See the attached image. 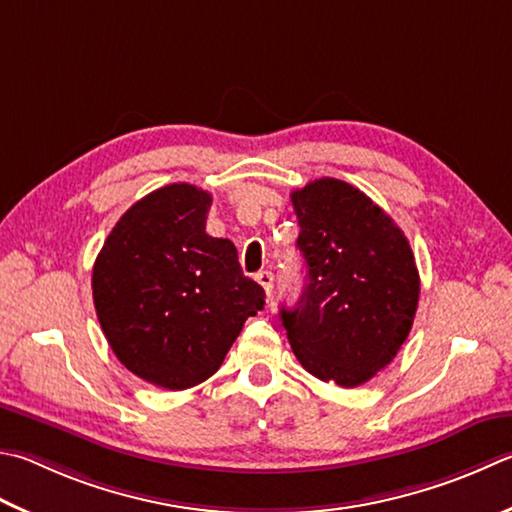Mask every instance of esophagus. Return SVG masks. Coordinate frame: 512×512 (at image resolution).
Listing matches in <instances>:
<instances>
[{
  "label": "esophagus",
  "mask_w": 512,
  "mask_h": 512,
  "mask_svg": "<svg viewBox=\"0 0 512 512\" xmlns=\"http://www.w3.org/2000/svg\"><path fill=\"white\" fill-rule=\"evenodd\" d=\"M255 280L262 284V288L266 291V295L271 297V291H273V273H268V271H259L257 275H255Z\"/></svg>",
  "instance_id": "obj_1"
}]
</instances>
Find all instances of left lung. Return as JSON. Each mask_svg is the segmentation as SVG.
<instances>
[{"instance_id": "1", "label": "left lung", "mask_w": 512, "mask_h": 512, "mask_svg": "<svg viewBox=\"0 0 512 512\" xmlns=\"http://www.w3.org/2000/svg\"><path fill=\"white\" fill-rule=\"evenodd\" d=\"M306 286L280 318L300 365L327 383L358 387L410 336L421 280L410 241L365 192L315 179L291 194Z\"/></svg>"}]
</instances>
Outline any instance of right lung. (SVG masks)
<instances>
[{
	"instance_id": "add662e5",
	"label": "right lung",
	"mask_w": 512,
	"mask_h": 512,
	"mask_svg": "<svg viewBox=\"0 0 512 512\" xmlns=\"http://www.w3.org/2000/svg\"><path fill=\"white\" fill-rule=\"evenodd\" d=\"M210 192L172 183L136 201L96 257L91 288L116 358L156 387L188 389L221 367L264 288L230 239L210 237Z\"/></svg>"
}]
</instances>
